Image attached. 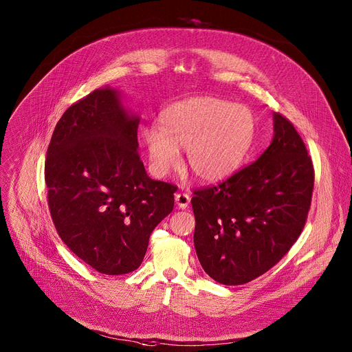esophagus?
<instances>
[{
	"label": "esophagus",
	"mask_w": 352,
	"mask_h": 352,
	"mask_svg": "<svg viewBox=\"0 0 352 352\" xmlns=\"http://www.w3.org/2000/svg\"><path fill=\"white\" fill-rule=\"evenodd\" d=\"M190 202V196L188 193H177L175 195V204L179 209H186Z\"/></svg>",
	"instance_id": "1"
}]
</instances>
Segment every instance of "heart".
Instances as JSON below:
<instances>
[{
    "label": "heart",
    "mask_w": 352,
    "mask_h": 352,
    "mask_svg": "<svg viewBox=\"0 0 352 352\" xmlns=\"http://www.w3.org/2000/svg\"><path fill=\"white\" fill-rule=\"evenodd\" d=\"M255 136L250 110L216 97H192L168 107L159 126L144 132L148 168L163 178L181 164L178 148H186V164L202 182H219L238 170Z\"/></svg>",
    "instance_id": "heart-1"
}]
</instances>
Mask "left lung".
Masks as SVG:
<instances>
[{"instance_id":"obj_1","label":"left lung","mask_w":352,"mask_h":352,"mask_svg":"<svg viewBox=\"0 0 352 352\" xmlns=\"http://www.w3.org/2000/svg\"><path fill=\"white\" fill-rule=\"evenodd\" d=\"M314 182L302 138L274 113L273 140L256 162L193 190V243L204 270L224 285H241L270 270L305 227Z\"/></svg>"}]
</instances>
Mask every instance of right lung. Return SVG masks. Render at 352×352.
<instances>
[{
    "mask_svg": "<svg viewBox=\"0 0 352 352\" xmlns=\"http://www.w3.org/2000/svg\"><path fill=\"white\" fill-rule=\"evenodd\" d=\"M138 125L114 90L97 89L63 114L47 148L56 230L79 259L109 276L140 266L150 234L174 209L177 186L146 174Z\"/></svg>",
    "mask_w": 352,
    "mask_h": 352,
    "instance_id": "obj_1",
    "label": "right lung"
}]
</instances>
